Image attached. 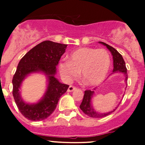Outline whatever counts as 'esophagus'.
Here are the masks:
<instances>
[{"label": "esophagus", "instance_id": "1", "mask_svg": "<svg viewBox=\"0 0 145 145\" xmlns=\"http://www.w3.org/2000/svg\"><path fill=\"white\" fill-rule=\"evenodd\" d=\"M75 89H76V88L74 86H69V88H67V91L68 92H72L73 91H75Z\"/></svg>", "mask_w": 145, "mask_h": 145}]
</instances>
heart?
Returning a JSON list of instances; mask_svg holds the SVG:
<instances>
[{
    "label": "heart",
    "mask_w": 145,
    "mask_h": 145,
    "mask_svg": "<svg viewBox=\"0 0 145 145\" xmlns=\"http://www.w3.org/2000/svg\"><path fill=\"white\" fill-rule=\"evenodd\" d=\"M68 60L59 63L61 78L69 83L80 75L86 85L96 86L104 81L110 67L111 60L107 50L82 47L72 52Z\"/></svg>",
    "instance_id": "obj_1"
}]
</instances>
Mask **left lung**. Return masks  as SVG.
Wrapping results in <instances>:
<instances>
[{
    "mask_svg": "<svg viewBox=\"0 0 145 145\" xmlns=\"http://www.w3.org/2000/svg\"><path fill=\"white\" fill-rule=\"evenodd\" d=\"M100 44H102L103 46L107 47V49L110 52L112 56V59H113V70H112V73H111L110 75H113V74L118 73V72H120V73L123 74L124 77H125V79H124V81L126 83L128 79V75H127V69H126V67H125V63L124 61L123 58L121 56L120 53L118 52L117 50L115 49L113 47L109 46L108 44L105 43H103V42H99ZM95 90V89H94ZM94 94H95V91H90L87 90L85 91L84 92V99H83V101H82L81 104L80 105V108L86 115H87L89 117L91 118H103L105 117V116H108L110 113H112V112L116 110V109L118 107L119 104L117 105V107H116L114 109H112V110L109 111L107 112H100L97 111L94 109L93 106V103H92V100H93V98L94 97Z\"/></svg>",
    "mask_w": 145,
    "mask_h": 145,
    "instance_id": "1",
    "label": "left lung"
}]
</instances>
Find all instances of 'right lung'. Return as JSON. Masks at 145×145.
Listing matches in <instances>:
<instances>
[{
	"mask_svg": "<svg viewBox=\"0 0 145 145\" xmlns=\"http://www.w3.org/2000/svg\"><path fill=\"white\" fill-rule=\"evenodd\" d=\"M67 45L46 40L29 50L22 58L13 77V96L19 110L26 118L38 121L47 118L57 107L59 99L69 86L61 84L55 77L57 66ZM45 75L47 86L43 97L37 103H29L21 96V85L32 74Z\"/></svg>",
	"mask_w": 145,
	"mask_h": 145,
	"instance_id": "obj_1",
	"label": "right lung"
}]
</instances>
